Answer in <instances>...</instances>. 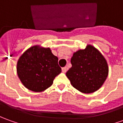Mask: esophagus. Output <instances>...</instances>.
Listing matches in <instances>:
<instances>
[{
    "label": "esophagus",
    "instance_id": "34e87169",
    "mask_svg": "<svg viewBox=\"0 0 123 123\" xmlns=\"http://www.w3.org/2000/svg\"><path fill=\"white\" fill-rule=\"evenodd\" d=\"M67 67H63V68H62V73H66L67 71Z\"/></svg>",
    "mask_w": 123,
    "mask_h": 123
}]
</instances>
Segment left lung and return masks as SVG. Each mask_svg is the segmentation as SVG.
<instances>
[{"label":"left lung","mask_w":123,"mask_h":123,"mask_svg":"<svg viewBox=\"0 0 123 123\" xmlns=\"http://www.w3.org/2000/svg\"><path fill=\"white\" fill-rule=\"evenodd\" d=\"M71 62L72 67L66 75L73 87L82 93L95 92L107 78L108 66L106 58L90 44L74 52Z\"/></svg>","instance_id":"8db88e82"}]
</instances>
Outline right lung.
<instances>
[{
  "label": "right lung",
  "mask_w": 123,
  "mask_h": 123,
  "mask_svg": "<svg viewBox=\"0 0 123 123\" xmlns=\"http://www.w3.org/2000/svg\"><path fill=\"white\" fill-rule=\"evenodd\" d=\"M58 60L50 48L40 45L30 47L23 52L17 63V73L20 81L32 92L46 90L61 73Z\"/></svg>",
  "instance_id": "right-lung-1"
}]
</instances>
